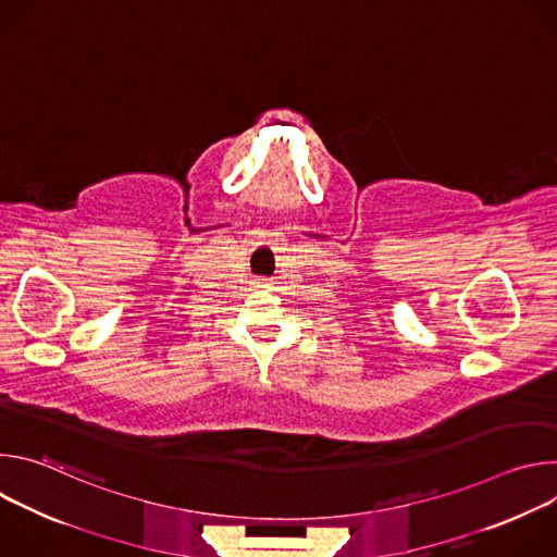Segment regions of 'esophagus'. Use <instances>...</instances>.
<instances>
[{
	"label": "esophagus",
	"instance_id": "34e87169",
	"mask_svg": "<svg viewBox=\"0 0 557 557\" xmlns=\"http://www.w3.org/2000/svg\"><path fill=\"white\" fill-rule=\"evenodd\" d=\"M258 286H267V284H264V282H258Z\"/></svg>",
	"mask_w": 557,
	"mask_h": 557
}]
</instances>
